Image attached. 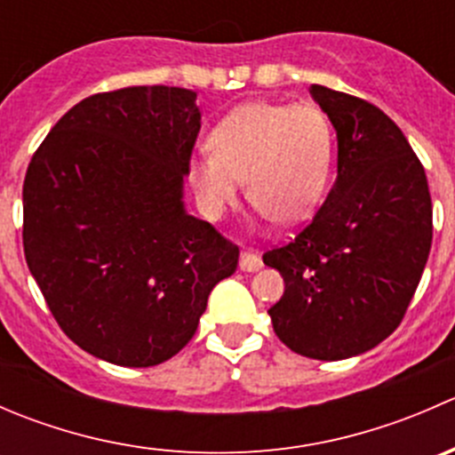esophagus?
<instances>
[{
	"instance_id": "34e87169",
	"label": "esophagus",
	"mask_w": 455,
	"mask_h": 455,
	"mask_svg": "<svg viewBox=\"0 0 455 455\" xmlns=\"http://www.w3.org/2000/svg\"><path fill=\"white\" fill-rule=\"evenodd\" d=\"M240 268L246 273H253V270L261 268V257L253 253V251H242L240 255Z\"/></svg>"
}]
</instances>
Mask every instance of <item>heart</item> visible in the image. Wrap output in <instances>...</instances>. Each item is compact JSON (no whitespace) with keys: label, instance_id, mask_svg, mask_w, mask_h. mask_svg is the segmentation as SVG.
I'll return each instance as SVG.
<instances>
[{"label":"heart","instance_id":"obj_1","mask_svg":"<svg viewBox=\"0 0 455 455\" xmlns=\"http://www.w3.org/2000/svg\"><path fill=\"white\" fill-rule=\"evenodd\" d=\"M209 147L191 164V185L211 215L235 204L246 180L259 213L297 224L323 196L334 134L328 116L313 103L253 100L215 125Z\"/></svg>","mask_w":455,"mask_h":455}]
</instances>
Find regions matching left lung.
Wrapping results in <instances>:
<instances>
[{
	"label": "left lung",
	"instance_id": "8db88e82",
	"mask_svg": "<svg viewBox=\"0 0 455 455\" xmlns=\"http://www.w3.org/2000/svg\"><path fill=\"white\" fill-rule=\"evenodd\" d=\"M337 130V180L295 240L264 264L283 277L268 310L283 346L308 359L363 355L401 325L431 251L425 167L370 100L313 85Z\"/></svg>",
	"mask_w": 455,
	"mask_h": 455
}]
</instances>
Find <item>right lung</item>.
<instances>
[{"instance_id": "right-lung-1", "label": "right lung", "mask_w": 455, "mask_h": 455, "mask_svg": "<svg viewBox=\"0 0 455 455\" xmlns=\"http://www.w3.org/2000/svg\"><path fill=\"white\" fill-rule=\"evenodd\" d=\"M196 92L134 85L68 109L32 154L24 253L59 328L125 368L172 359L240 249L182 209Z\"/></svg>"}]
</instances>
